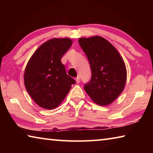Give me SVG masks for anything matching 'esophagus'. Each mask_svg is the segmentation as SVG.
I'll use <instances>...</instances> for the list:
<instances>
[{
    "instance_id": "esophagus-1",
    "label": "esophagus",
    "mask_w": 153,
    "mask_h": 153,
    "mask_svg": "<svg viewBox=\"0 0 153 153\" xmlns=\"http://www.w3.org/2000/svg\"><path fill=\"white\" fill-rule=\"evenodd\" d=\"M76 82L77 83V84H79V81H80V79H79V77H77L76 78Z\"/></svg>"
}]
</instances>
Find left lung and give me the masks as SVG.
Returning <instances> with one entry per match:
<instances>
[{"label": "left lung", "instance_id": "obj_1", "mask_svg": "<svg viewBox=\"0 0 153 153\" xmlns=\"http://www.w3.org/2000/svg\"><path fill=\"white\" fill-rule=\"evenodd\" d=\"M78 42L88 59L92 77L84 90L97 104L112 103L125 87L126 67L122 57L114 46L100 36L81 38Z\"/></svg>", "mask_w": 153, "mask_h": 153}]
</instances>
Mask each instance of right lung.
I'll list each match as a JSON object with an SVG mask.
<instances>
[{"label":"right lung","instance_id":"obj_1","mask_svg":"<svg viewBox=\"0 0 153 153\" xmlns=\"http://www.w3.org/2000/svg\"><path fill=\"white\" fill-rule=\"evenodd\" d=\"M69 38H53L42 44L25 69L24 84L34 102L46 109L61 104L76 81L67 74L62 56L72 45Z\"/></svg>","mask_w":153,"mask_h":153}]
</instances>
